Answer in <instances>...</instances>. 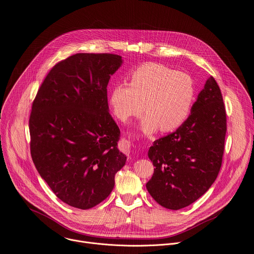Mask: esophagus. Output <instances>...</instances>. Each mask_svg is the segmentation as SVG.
Masks as SVG:
<instances>
[{"instance_id":"esophagus-1","label":"esophagus","mask_w":254,"mask_h":254,"mask_svg":"<svg viewBox=\"0 0 254 254\" xmlns=\"http://www.w3.org/2000/svg\"><path fill=\"white\" fill-rule=\"evenodd\" d=\"M120 148H121V150L122 151H124V152H129L130 151V141H128V140H122L121 142H120Z\"/></svg>"}]
</instances>
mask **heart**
I'll use <instances>...</instances> for the list:
<instances>
[{
	"instance_id": "heart-1",
	"label": "heart",
	"mask_w": 254,
	"mask_h": 254,
	"mask_svg": "<svg viewBox=\"0 0 254 254\" xmlns=\"http://www.w3.org/2000/svg\"><path fill=\"white\" fill-rule=\"evenodd\" d=\"M194 101L192 78L158 63H146L134 69L129 76V85L118 83L109 93L111 111L121 122L138 116L142 109L146 112L140 122V129L146 134L159 128L171 132L181 127L188 119Z\"/></svg>"
}]
</instances>
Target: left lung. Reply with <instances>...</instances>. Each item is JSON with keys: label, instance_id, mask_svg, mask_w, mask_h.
I'll return each mask as SVG.
<instances>
[{"label": "left lung", "instance_id": "1", "mask_svg": "<svg viewBox=\"0 0 254 254\" xmlns=\"http://www.w3.org/2000/svg\"><path fill=\"white\" fill-rule=\"evenodd\" d=\"M226 131L223 96L210 76L185 123L149 147L148 158L155 168L146 189L152 198L177 210L203 195L220 172Z\"/></svg>", "mask_w": 254, "mask_h": 254}]
</instances>
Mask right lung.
I'll return each mask as SVG.
<instances>
[{"label":"right lung","instance_id":"add662e5","mask_svg":"<svg viewBox=\"0 0 254 254\" xmlns=\"http://www.w3.org/2000/svg\"><path fill=\"white\" fill-rule=\"evenodd\" d=\"M121 65L119 55L70 56L51 69L32 103L33 164L56 196L73 207L88 209L105 200L125 165L107 94Z\"/></svg>","mask_w":254,"mask_h":254}]
</instances>
